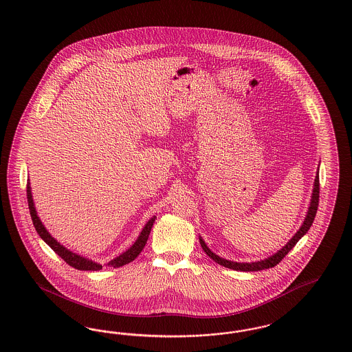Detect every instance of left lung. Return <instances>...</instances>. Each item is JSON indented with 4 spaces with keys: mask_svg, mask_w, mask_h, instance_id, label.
Here are the masks:
<instances>
[{
    "mask_svg": "<svg viewBox=\"0 0 352 352\" xmlns=\"http://www.w3.org/2000/svg\"><path fill=\"white\" fill-rule=\"evenodd\" d=\"M318 197H320V171H317L316 178H314L309 208H308V212H307V216H305V219H304L302 226H300V229L296 232L295 236L289 239V241L281 248L280 250H278L276 253L270 255L266 259H261V261L250 262V263L233 262V261L224 259V258H221V256H219V255H216L213 252H211V249L207 246V243L203 241L201 237H199L200 245H201L204 253L207 254L210 258H212L216 263H219V265H221V266H224V267L230 268V270H236V271H261V270H266V268L275 267V266L280 262L281 259L294 249V246L298 242V239L308 233L310 226H311L313 221H314L316 213H317V208H318Z\"/></svg>",
    "mask_w": 352,
    "mask_h": 352,
    "instance_id": "8db88e82",
    "label": "left lung"
}]
</instances>
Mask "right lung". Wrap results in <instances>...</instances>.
Listing matches in <instances>:
<instances>
[{
  "label": "right lung",
  "instance_id": "right-lung-1",
  "mask_svg": "<svg viewBox=\"0 0 352 352\" xmlns=\"http://www.w3.org/2000/svg\"><path fill=\"white\" fill-rule=\"evenodd\" d=\"M28 208H30V214H31V219H32V223L38 232V234L41 236V239L55 252V253L61 256L69 266L72 267L77 268V270H81V271H99L102 270V265H99L97 262L89 259V258H85L82 255H78V254L73 253L69 249H67L65 246H63L60 242H57L56 239H54L50 232L45 229V226H43L39 216H38V212L35 210V204H34V200H32V194H31V186H30V181L28 183ZM155 221V216H153L145 226L142 228L141 230L140 236L138 237V239L135 241V243L126 250L124 253L120 254L119 256L111 259L106 266H110V267H122L126 263L132 262L139 254L142 252L148 237H149V233H151V229L153 226V223Z\"/></svg>",
  "mask_w": 352,
  "mask_h": 352
}]
</instances>
